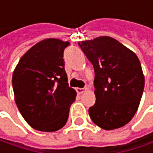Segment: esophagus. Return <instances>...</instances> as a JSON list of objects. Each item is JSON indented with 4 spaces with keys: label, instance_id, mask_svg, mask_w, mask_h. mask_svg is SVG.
Returning <instances> with one entry per match:
<instances>
[{
    "label": "esophagus",
    "instance_id": "1",
    "mask_svg": "<svg viewBox=\"0 0 153 153\" xmlns=\"http://www.w3.org/2000/svg\"><path fill=\"white\" fill-rule=\"evenodd\" d=\"M85 91H86V89H85V88H77L76 89L77 93H78V94H79V95L82 94V93L85 92Z\"/></svg>",
    "mask_w": 153,
    "mask_h": 153
}]
</instances>
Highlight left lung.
<instances>
[{
    "label": "left lung",
    "mask_w": 153,
    "mask_h": 153,
    "mask_svg": "<svg viewBox=\"0 0 153 153\" xmlns=\"http://www.w3.org/2000/svg\"><path fill=\"white\" fill-rule=\"evenodd\" d=\"M78 44L95 70L96 102L89 108L91 119L106 130L123 127L136 113L145 85L137 56L108 36Z\"/></svg>",
    "instance_id": "obj_1"
}]
</instances>
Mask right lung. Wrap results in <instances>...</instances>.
<instances>
[{
    "label": "right lung",
    "instance_id": "add662e5",
    "mask_svg": "<svg viewBox=\"0 0 153 153\" xmlns=\"http://www.w3.org/2000/svg\"><path fill=\"white\" fill-rule=\"evenodd\" d=\"M68 41L46 39L32 46L19 60L13 75L15 102L34 129L53 132L67 123L77 93L69 87L63 52Z\"/></svg>",
    "mask_w": 153,
    "mask_h": 153
}]
</instances>
